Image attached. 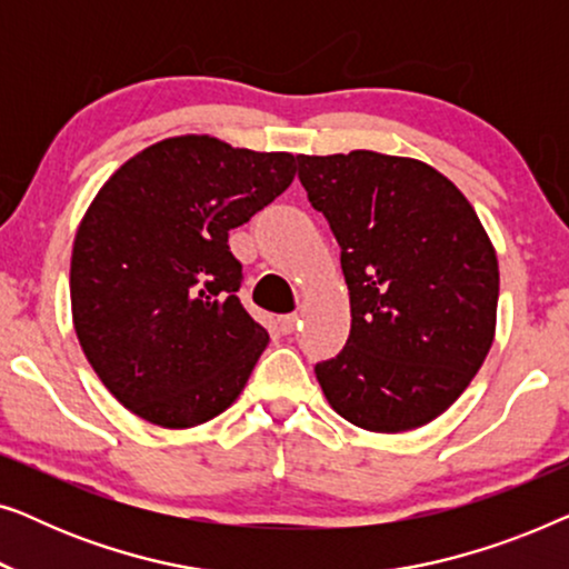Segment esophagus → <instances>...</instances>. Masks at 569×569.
I'll use <instances>...</instances> for the list:
<instances>
[{
    "label": "esophagus",
    "instance_id": "34e87169",
    "mask_svg": "<svg viewBox=\"0 0 569 569\" xmlns=\"http://www.w3.org/2000/svg\"><path fill=\"white\" fill-rule=\"evenodd\" d=\"M298 323H300L298 313H290V316L279 318V329H282V333H292L295 329H298Z\"/></svg>",
    "mask_w": 569,
    "mask_h": 569
}]
</instances>
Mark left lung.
<instances>
[{"label":"left lung","mask_w":569,"mask_h":569,"mask_svg":"<svg viewBox=\"0 0 569 569\" xmlns=\"http://www.w3.org/2000/svg\"><path fill=\"white\" fill-rule=\"evenodd\" d=\"M298 178L341 248L352 329L316 365L331 409L362 430L407 432L440 417L492 347L500 269L453 181L370 150L298 154Z\"/></svg>","instance_id":"left-lung-1"}]
</instances>
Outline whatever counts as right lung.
I'll use <instances>...</instances> for the list:
<instances>
[{"instance_id":"right-lung-1","label":"right lung","mask_w":569,"mask_h":569,"mask_svg":"<svg viewBox=\"0 0 569 569\" xmlns=\"http://www.w3.org/2000/svg\"><path fill=\"white\" fill-rule=\"evenodd\" d=\"M292 178L290 152L186 134L134 154L92 199L72 248V321L92 370L137 417L183 430L243 391L269 333L240 306L228 232Z\"/></svg>"}]
</instances>
